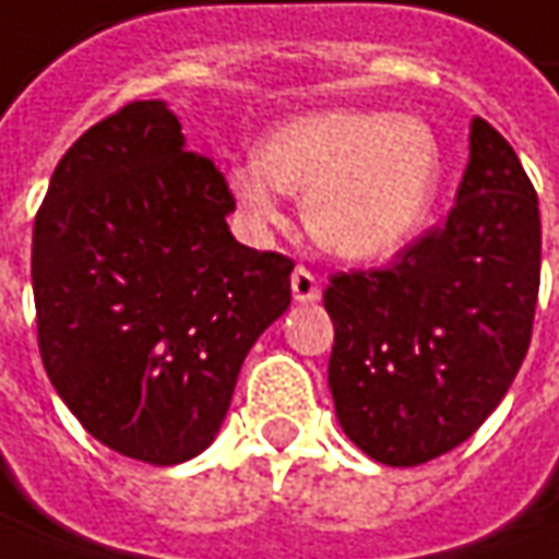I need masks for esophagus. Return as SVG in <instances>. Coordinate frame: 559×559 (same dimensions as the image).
<instances>
[{"instance_id":"obj_1","label":"esophagus","mask_w":559,"mask_h":559,"mask_svg":"<svg viewBox=\"0 0 559 559\" xmlns=\"http://www.w3.org/2000/svg\"><path fill=\"white\" fill-rule=\"evenodd\" d=\"M292 298L298 304H317L322 298L319 280L307 267H295L292 273Z\"/></svg>"}]
</instances>
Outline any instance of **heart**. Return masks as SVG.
<instances>
[{
    "label": "heart",
    "mask_w": 559,
    "mask_h": 559,
    "mask_svg": "<svg viewBox=\"0 0 559 559\" xmlns=\"http://www.w3.org/2000/svg\"><path fill=\"white\" fill-rule=\"evenodd\" d=\"M444 179V148L419 115L325 109L271 130L258 160L228 173L255 234L283 228L280 191L304 194V228L344 261H380L417 237Z\"/></svg>",
    "instance_id": "b5f03b06"
}]
</instances>
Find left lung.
<instances>
[{"instance_id":"1","label":"left lung","mask_w":559,"mask_h":559,"mask_svg":"<svg viewBox=\"0 0 559 559\" xmlns=\"http://www.w3.org/2000/svg\"><path fill=\"white\" fill-rule=\"evenodd\" d=\"M542 222L514 148L484 118L441 228L386 271L337 273L329 390L346 438L392 468L460 448L506 399L530 349Z\"/></svg>"}]
</instances>
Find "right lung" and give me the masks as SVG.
I'll list each match as a JSON object with an SVG mask.
<instances>
[{"instance_id":"1","label":"right lung","mask_w":559,"mask_h":559,"mask_svg":"<svg viewBox=\"0 0 559 559\" xmlns=\"http://www.w3.org/2000/svg\"><path fill=\"white\" fill-rule=\"evenodd\" d=\"M225 176L164 99L130 103L57 164L33 230L38 349L81 426L179 465L213 444L292 261L234 240Z\"/></svg>"}]
</instances>
